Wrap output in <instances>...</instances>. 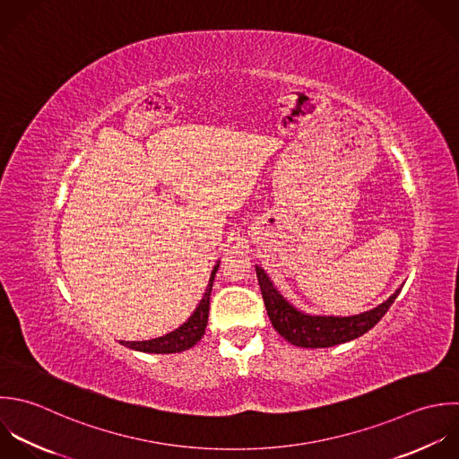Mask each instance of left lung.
Listing matches in <instances>:
<instances>
[{
  "label": "left lung",
  "instance_id": "left-lung-1",
  "mask_svg": "<svg viewBox=\"0 0 459 459\" xmlns=\"http://www.w3.org/2000/svg\"><path fill=\"white\" fill-rule=\"evenodd\" d=\"M261 295L273 329L291 345L304 349H325L368 333L390 309L401 288L381 306L356 316H311L295 309L273 286L263 268L255 266Z\"/></svg>",
  "mask_w": 459,
  "mask_h": 459
}]
</instances>
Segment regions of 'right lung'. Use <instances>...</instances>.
<instances>
[{
  "label": "right lung",
  "instance_id": "obj_1",
  "mask_svg": "<svg viewBox=\"0 0 459 459\" xmlns=\"http://www.w3.org/2000/svg\"><path fill=\"white\" fill-rule=\"evenodd\" d=\"M216 272H218V264L214 266V270L211 273L207 290H205L200 304L196 306V309L193 311V315L187 318L186 324H182L178 329H175L160 338L148 340V342H121V345L139 351V352H148V354H175V352H184V351L195 347L205 334L207 318H209V299H211Z\"/></svg>",
  "mask_w": 459,
  "mask_h": 459
}]
</instances>
